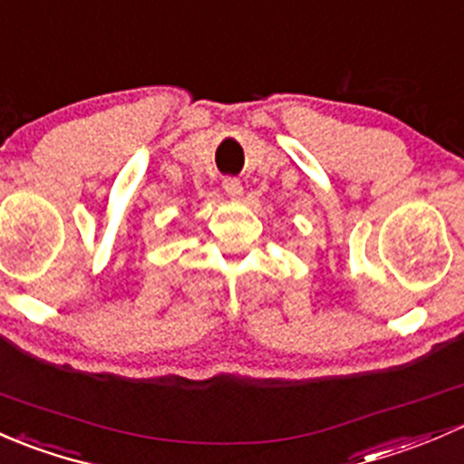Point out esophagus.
I'll return each mask as SVG.
<instances>
[{
  "label": "esophagus",
  "instance_id": "obj_1",
  "mask_svg": "<svg viewBox=\"0 0 464 464\" xmlns=\"http://www.w3.org/2000/svg\"><path fill=\"white\" fill-rule=\"evenodd\" d=\"M223 189H226V194L230 198H241L243 197V185L241 180L234 179V176H227L226 180H223Z\"/></svg>",
  "mask_w": 464,
  "mask_h": 464
}]
</instances>
